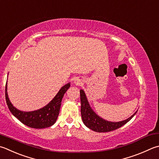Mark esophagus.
I'll return each mask as SVG.
<instances>
[{
  "instance_id": "esophagus-1",
  "label": "esophagus",
  "mask_w": 159,
  "mask_h": 159,
  "mask_svg": "<svg viewBox=\"0 0 159 159\" xmlns=\"http://www.w3.org/2000/svg\"><path fill=\"white\" fill-rule=\"evenodd\" d=\"M75 83L77 85H80V84H82V83L80 82V81H78V80H76V81H75Z\"/></svg>"
}]
</instances>
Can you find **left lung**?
Listing matches in <instances>:
<instances>
[{
  "label": "left lung",
  "instance_id": "1",
  "mask_svg": "<svg viewBox=\"0 0 159 159\" xmlns=\"http://www.w3.org/2000/svg\"><path fill=\"white\" fill-rule=\"evenodd\" d=\"M80 100L81 115H82L84 124L90 129L96 131V132H109V131L117 129L129 121L136 113V112L130 118L123 121L118 122H109L100 118L93 112V111L89 106L87 99H86V95L83 90H80Z\"/></svg>",
  "mask_w": 159,
  "mask_h": 159
}]
</instances>
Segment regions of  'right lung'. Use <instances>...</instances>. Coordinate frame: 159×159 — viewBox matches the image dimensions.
Returning a JSON list of instances; mask_svg holds the SVG:
<instances>
[{"label":"right lung","mask_w":159,"mask_h":159,"mask_svg":"<svg viewBox=\"0 0 159 159\" xmlns=\"http://www.w3.org/2000/svg\"><path fill=\"white\" fill-rule=\"evenodd\" d=\"M69 87V83L63 86L56 96L48 105L34 111H21L13 107L8 98L7 84L5 85V100L11 113L23 124L31 128H46L52 126L55 123L60 110L62 98Z\"/></svg>","instance_id":"1"}]
</instances>
